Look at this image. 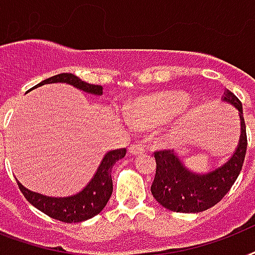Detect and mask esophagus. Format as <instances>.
<instances>
[{
    "label": "esophagus",
    "instance_id": "1",
    "mask_svg": "<svg viewBox=\"0 0 255 255\" xmlns=\"http://www.w3.org/2000/svg\"><path fill=\"white\" fill-rule=\"evenodd\" d=\"M129 152H131L132 155H139V153H143V152H145V147H144L143 144H140V143L131 144V147H129Z\"/></svg>",
    "mask_w": 255,
    "mask_h": 255
}]
</instances>
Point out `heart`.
<instances>
[{
	"label": "heart",
	"instance_id": "b5f03b06",
	"mask_svg": "<svg viewBox=\"0 0 255 255\" xmlns=\"http://www.w3.org/2000/svg\"><path fill=\"white\" fill-rule=\"evenodd\" d=\"M188 104V96L181 92H163L143 96L128 104L126 118L137 128H156L181 115Z\"/></svg>",
	"mask_w": 255,
	"mask_h": 255
}]
</instances>
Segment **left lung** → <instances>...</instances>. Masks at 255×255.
<instances>
[{"instance_id":"left-lung-1","label":"left lung","mask_w":255,"mask_h":255,"mask_svg":"<svg viewBox=\"0 0 255 255\" xmlns=\"http://www.w3.org/2000/svg\"><path fill=\"white\" fill-rule=\"evenodd\" d=\"M222 102L237 108L241 120V135L236 151L221 167L206 173L188 169L174 151L155 152L156 174L151 192L156 201L164 208L177 213L204 212L221 201L237 180L248 147L242 103L229 90L224 92Z\"/></svg>"}]
</instances>
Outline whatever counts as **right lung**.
<instances>
[{
  "label": "right lung",
  "instance_id": "1",
  "mask_svg": "<svg viewBox=\"0 0 255 255\" xmlns=\"http://www.w3.org/2000/svg\"><path fill=\"white\" fill-rule=\"evenodd\" d=\"M50 83H67V85L73 86L78 90H82L87 94L96 96H100L103 94L102 86L90 85L87 82L82 81L81 78H78L77 75L69 73H62L51 78H47L45 81H42L41 83H38L37 86H34L33 88H30L29 91L34 90V88L41 87L43 85H50ZM124 156H126V148L108 151L103 156L99 167L90 180V182L81 192H78L73 196L50 197V196H45V194L27 189L18 181L17 178L15 180H17L18 186H19V189L23 193L26 200L31 205L35 206L38 210H41L42 213L47 214L51 218L59 220L62 222H67V224L82 222L99 214L103 210L104 206L107 205L108 200L112 194V167L118 160L123 159Z\"/></svg>",
  "mask_w": 255,
  "mask_h": 255
}]
</instances>
